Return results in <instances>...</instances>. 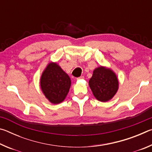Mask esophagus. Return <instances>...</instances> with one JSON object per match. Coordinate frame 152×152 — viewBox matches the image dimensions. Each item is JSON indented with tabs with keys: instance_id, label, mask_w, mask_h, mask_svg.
<instances>
[{
	"instance_id": "esophagus-1",
	"label": "esophagus",
	"mask_w": 152,
	"mask_h": 152,
	"mask_svg": "<svg viewBox=\"0 0 152 152\" xmlns=\"http://www.w3.org/2000/svg\"><path fill=\"white\" fill-rule=\"evenodd\" d=\"M84 77L83 76H81L80 77H79V78H77L76 79L78 80H80V79H84Z\"/></svg>"
}]
</instances>
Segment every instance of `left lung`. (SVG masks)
Wrapping results in <instances>:
<instances>
[{"mask_svg":"<svg viewBox=\"0 0 152 152\" xmlns=\"http://www.w3.org/2000/svg\"><path fill=\"white\" fill-rule=\"evenodd\" d=\"M89 86L94 97L101 102H107L114 96L119 88L116 74L109 68L99 67L93 71Z\"/></svg>","mask_w":152,"mask_h":152,"instance_id":"1","label":"left lung"}]
</instances>
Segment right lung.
<instances>
[{
    "instance_id": "add662e5",
    "label": "right lung",
    "mask_w": 152,
    "mask_h": 152,
    "mask_svg": "<svg viewBox=\"0 0 152 152\" xmlns=\"http://www.w3.org/2000/svg\"><path fill=\"white\" fill-rule=\"evenodd\" d=\"M40 86L45 97L53 104L62 102L68 94L71 80L56 63H50L41 77Z\"/></svg>"
}]
</instances>
